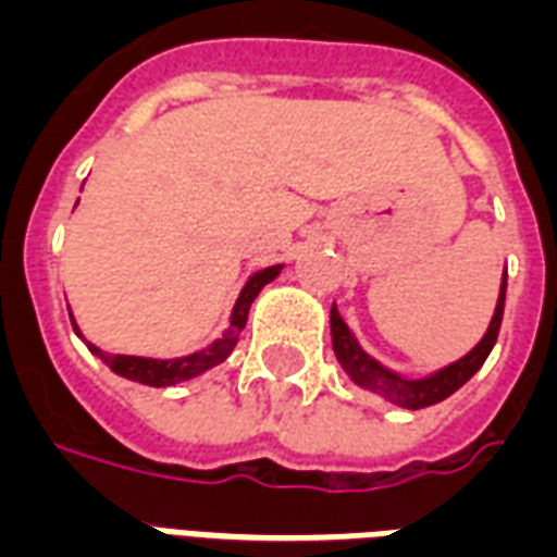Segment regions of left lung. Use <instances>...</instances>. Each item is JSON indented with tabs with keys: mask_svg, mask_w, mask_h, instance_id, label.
Returning a JSON list of instances; mask_svg holds the SVG:
<instances>
[{
	"mask_svg": "<svg viewBox=\"0 0 557 557\" xmlns=\"http://www.w3.org/2000/svg\"><path fill=\"white\" fill-rule=\"evenodd\" d=\"M505 287H508V275L502 278V294L499 302H496V313H493L491 329L482 337V343L472 349L467 358L455 361L453 367H446L441 373H434L432 379H417V382H408V379H399L384 370L382 363H375L370 355L363 352L361 346L355 343L349 325L343 323V317L337 308H332V346L337 361L346 373L352 375L355 384H361L367 391L379 393L387 403L399 405V408H408V411H420V408H429V405H437L443 399H449L458 387L470 382L472 375L482 370V363L487 361V355L496 346V337H499L502 329V313H505Z\"/></svg>",
	"mask_w": 557,
	"mask_h": 557,
	"instance_id": "1",
	"label": "left lung"
}]
</instances>
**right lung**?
I'll return each mask as SVG.
<instances>
[{
    "mask_svg": "<svg viewBox=\"0 0 557 557\" xmlns=\"http://www.w3.org/2000/svg\"><path fill=\"white\" fill-rule=\"evenodd\" d=\"M282 270V263L278 267H267L261 273H255L249 278V284L244 287V294L234 305L232 313V325H228V334H225L223 341H216L214 346H208L202 352L187 355V358H175V361H152V358H135V355H104L102 349H96L94 343H87V349L94 355H99L116 375H123V379H132V382L149 384V387H170V384L187 382V379H196L205 370H211L216 363H223L232 349L240 341V332L246 329V317H249V308H252L255 296L261 294L263 284H270ZM70 320H73V313H70ZM75 329V325H73ZM78 332V329H75Z\"/></svg>",
    "mask_w": 557,
    "mask_h": 557,
    "instance_id": "add662e5",
    "label": "right lung"
}]
</instances>
